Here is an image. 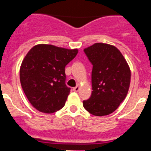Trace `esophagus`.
Returning <instances> with one entry per match:
<instances>
[{"instance_id": "esophagus-1", "label": "esophagus", "mask_w": 151, "mask_h": 151, "mask_svg": "<svg viewBox=\"0 0 151 151\" xmlns=\"http://www.w3.org/2000/svg\"><path fill=\"white\" fill-rule=\"evenodd\" d=\"M73 91H74V92H78V91H79V90H80V86H79V85H78V86H76V87L73 88Z\"/></svg>"}]
</instances>
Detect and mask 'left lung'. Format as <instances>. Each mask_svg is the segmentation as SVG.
Instances as JSON below:
<instances>
[{
  "label": "left lung",
  "mask_w": 151,
  "mask_h": 151,
  "mask_svg": "<svg viewBox=\"0 0 151 151\" xmlns=\"http://www.w3.org/2000/svg\"><path fill=\"white\" fill-rule=\"evenodd\" d=\"M92 64L91 97L83 101L85 110L95 116H105L117 110L129 91L131 71L116 47L96 43L84 49Z\"/></svg>",
  "instance_id": "8db88e82"
}]
</instances>
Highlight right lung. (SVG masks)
Listing matches in <instances>:
<instances>
[{
  "label": "right lung",
  "mask_w": 151,
  "mask_h": 151,
  "mask_svg": "<svg viewBox=\"0 0 151 151\" xmlns=\"http://www.w3.org/2000/svg\"><path fill=\"white\" fill-rule=\"evenodd\" d=\"M78 52L52 45H37L28 52L20 67V82L37 110L52 114L63 107L70 92L66 85L65 67Z\"/></svg>",
  "instance_id": "1"
}]
</instances>
